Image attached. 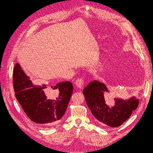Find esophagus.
<instances>
[{
    "instance_id": "esophagus-1",
    "label": "esophagus",
    "mask_w": 153,
    "mask_h": 153,
    "mask_svg": "<svg viewBox=\"0 0 153 153\" xmlns=\"http://www.w3.org/2000/svg\"><path fill=\"white\" fill-rule=\"evenodd\" d=\"M84 80L82 78H78L75 82L76 87H78L79 89H82L84 86Z\"/></svg>"
}]
</instances>
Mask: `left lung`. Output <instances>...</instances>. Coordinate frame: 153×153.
<instances>
[{
	"label": "left lung",
	"mask_w": 153,
	"mask_h": 153,
	"mask_svg": "<svg viewBox=\"0 0 153 153\" xmlns=\"http://www.w3.org/2000/svg\"><path fill=\"white\" fill-rule=\"evenodd\" d=\"M108 92L103 83L94 81L84 88L83 94L88 107L99 123L118 127L130 118L132 111L138 107L139 100L135 97L127 100L115 98V105L110 107L104 99V94Z\"/></svg>",
	"instance_id": "left-lung-1"
}]
</instances>
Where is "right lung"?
Listing matches in <instances>:
<instances>
[{"label": "right lung", "instance_id": "obj_1", "mask_svg": "<svg viewBox=\"0 0 153 153\" xmlns=\"http://www.w3.org/2000/svg\"><path fill=\"white\" fill-rule=\"evenodd\" d=\"M13 84L15 97L23 111L32 122L42 126H53L61 121L73 91L69 81L45 90L46 85L33 84L18 62L14 66Z\"/></svg>", "mask_w": 153, "mask_h": 153}]
</instances>
